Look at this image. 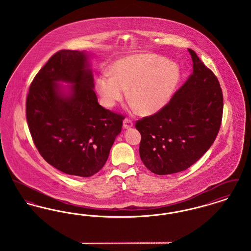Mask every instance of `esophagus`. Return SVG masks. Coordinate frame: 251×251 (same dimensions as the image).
<instances>
[{"label": "esophagus", "instance_id": "obj_1", "mask_svg": "<svg viewBox=\"0 0 251 251\" xmlns=\"http://www.w3.org/2000/svg\"><path fill=\"white\" fill-rule=\"evenodd\" d=\"M132 126H133V123H132L131 120L125 119L123 121V128L124 129H131Z\"/></svg>", "mask_w": 251, "mask_h": 251}]
</instances>
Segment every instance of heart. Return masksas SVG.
<instances>
[{
	"instance_id": "b5f03b06",
	"label": "heart",
	"mask_w": 251,
	"mask_h": 251,
	"mask_svg": "<svg viewBox=\"0 0 251 251\" xmlns=\"http://www.w3.org/2000/svg\"><path fill=\"white\" fill-rule=\"evenodd\" d=\"M179 67L153 53H137L118 60L112 74L96 80V91L104 106L114 107L129 89L133 107L151 116L167 106L180 81Z\"/></svg>"
}]
</instances>
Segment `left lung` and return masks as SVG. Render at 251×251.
<instances>
[{
  "mask_svg": "<svg viewBox=\"0 0 251 251\" xmlns=\"http://www.w3.org/2000/svg\"><path fill=\"white\" fill-rule=\"evenodd\" d=\"M193 73L166 107L138 120L139 154L144 165L157 175L183 171L210 149L218 133L223 95L214 72L188 49Z\"/></svg>",
  "mask_w": 251,
  "mask_h": 251,
  "instance_id": "8db88e82",
  "label": "left lung"
}]
</instances>
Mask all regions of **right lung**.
I'll return each mask as SVG.
<instances>
[{"instance_id":"1","label":"right lung","mask_w":251,"mask_h":251,"mask_svg":"<svg viewBox=\"0 0 251 251\" xmlns=\"http://www.w3.org/2000/svg\"><path fill=\"white\" fill-rule=\"evenodd\" d=\"M89 57L85 50L53 54L36 74L26 100L39 153L60 171L83 178L105 165L123 120L99 104Z\"/></svg>"}]
</instances>
